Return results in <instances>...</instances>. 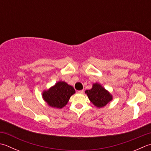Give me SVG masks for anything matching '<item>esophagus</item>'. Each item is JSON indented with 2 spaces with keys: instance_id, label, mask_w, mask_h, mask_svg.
<instances>
[{
  "instance_id": "obj_1",
  "label": "esophagus",
  "mask_w": 151,
  "mask_h": 151,
  "mask_svg": "<svg viewBox=\"0 0 151 151\" xmlns=\"http://www.w3.org/2000/svg\"><path fill=\"white\" fill-rule=\"evenodd\" d=\"M78 93H84V90H79V91H78Z\"/></svg>"
}]
</instances>
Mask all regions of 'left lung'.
I'll list each match as a JSON object with an SVG mask.
<instances>
[{"label":"left lung","mask_w":151,"mask_h":151,"mask_svg":"<svg viewBox=\"0 0 151 151\" xmlns=\"http://www.w3.org/2000/svg\"><path fill=\"white\" fill-rule=\"evenodd\" d=\"M90 101L97 108H102L111 102L113 99L112 94L99 83H93L92 88L89 90H86Z\"/></svg>","instance_id":"left-lung-1"}]
</instances>
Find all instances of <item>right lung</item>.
<instances>
[{
    "label": "right lung",
    "mask_w": 151,
    "mask_h": 151,
    "mask_svg": "<svg viewBox=\"0 0 151 151\" xmlns=\"http://www.w3.org/2000/svg\"><path fill=\"white\" fill-rule=\"evenodd\" d=\"M75 93L74 88L65 81H58L48 90L42 92L44 101L52 108L62 109L65 106L70 97Z\"/></svg>",
    "instance_id": "obj_1"
}]
</instances>
